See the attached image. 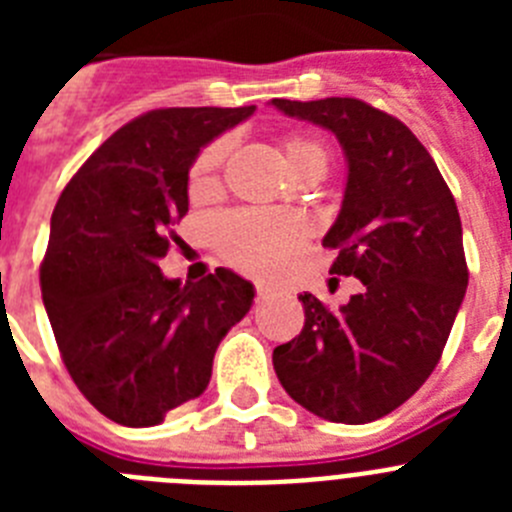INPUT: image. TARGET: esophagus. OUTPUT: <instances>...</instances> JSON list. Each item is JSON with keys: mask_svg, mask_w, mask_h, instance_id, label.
Returning a JSON list of instances; mask_svg holds the SVG:
<instances>
[{"mask_svg": "<svg viewBox=\"0 0 512 512\" xmlns=\"http://www.w3.org/2000/svg\"><path fill=\"white\" fill-rule=\"evenodd\" d=\"M269 295H271V287H266V284H259V287H256V300H266Z\"/></svg>", "mask_w": 512, "mask_h": 512, "instance_id": "esophagus-1", "label": "esophagus"}]
</instances>
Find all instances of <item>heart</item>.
<instances>
[{"label": "heart", "mask_w": 512, "mask_h": 512, "mask_svg": "<svg viewBox=\"0 0 512 512\" xmlns=\"http://www.w3.org/2000/svg\"><path fill=\"white\" fill-rule=\"evenodd\" d=\"M284 164L289 174H320L328 171V151L318 140L305 135H289L282 140ZM225 143H210L197 156L189 171L192 194H205L215 189L217 171L223 166ZM307 238V225L295 215L282 212H238L223 217L215 228V243L225 259L248 274H274L282 269L302 248Z\"/></svg>", "instance_id": "b5f03b06"}]
</instances>
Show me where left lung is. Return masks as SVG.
<instances>
[{"mask_svg":"<svg viewBox=\"0 0 512 512\" xmlns=\"http://www.w3.org/2000/svg\"><path fill=\"white\" fill-rule=\"evenodd\" d=\"M271 104L341 143L346 189L323 246L338 251L330 274L364 284L338 312L300 295L305 325L274 348V372L318 418L372 423L420 390L449 341L469 282L459 210L397 117L354 97Z\"/></svg>","mask_w":512,"mask_h":512,"instance_id":"8db88e82","label":"left lung"}]
</instances>
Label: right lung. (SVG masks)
<instances>
[{"label": "right lung", "instance_id": "right-lung-1", "mask_svg": "<svg viewBox=\"0 0 512 512\" xmlns=\"http://www.w3.org/2000/svg\"><path fill=\"white\" fill-rule=\"evenodd\" d=\"M256 107H171L128 122L66 184L40 266L43 305L81 395L128 428L164 423L200 397L212 359L253 305L230 269L202 282L164 277L179 241L189 169Z\"/></svg>", "mask_w": 512, "mask_h": 512}]
</instances>
